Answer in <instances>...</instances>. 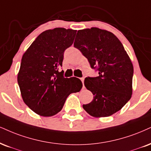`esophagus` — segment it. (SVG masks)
<instances>
[{"label": "esophagus", "instance_id": "34e87169", "mask_svg": "<svg viewBox=\"0 0 151 151\" xmlns=\"http://www.w3.org/2000/svg\"><path fill=\"white\" fill-rule=\"evenodd\" d=\"M81 80L82 83H83V87H84V80H85V78H81Z\"/></svg>", "mask_w": 151, "mask_h": 151}]
</instances>
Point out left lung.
I'll return each mask as SVG.
<instances>
[{
    "label": "left lung",
    "instance_id": "1",
    "mask_svg": "<svg viewBox=\"0 0 151 151\" xmlns=\"http://www.w3.org/2000/svg\"><path fill=\"white\" fill-rule=\"evenodd\" d=\"M73 45L99 73L97 77L85 79L94 98L83 109L95 118L118 112L132 94L134 68L122 44L113 33L92 27L78 31Z\"/></svg>",
    "mask_w": 151,
    "mask_h": 151
}]
</instances>
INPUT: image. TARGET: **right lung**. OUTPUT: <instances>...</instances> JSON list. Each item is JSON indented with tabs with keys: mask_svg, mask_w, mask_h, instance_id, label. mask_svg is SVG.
<instances>
[{
	"mask_svg": "<svg viewBox=\"0 0 151 151\" xmlns=\"http://www.w3.org/2000/svg\"><path fill=\"white\" fill-rule=\"evenodd\" d=\"M76 30L55 28L40 33L23 55L17 75L23 101L33 112L52 116L64 106L71 93L80 92L83 84L76 77L64 78V52L73 44Z\"/></svg>",
	"mask_w": 151,
	"mask_h": 151,
	"instance_id": "1",
	"label": "right lung"
}]
</instances>
